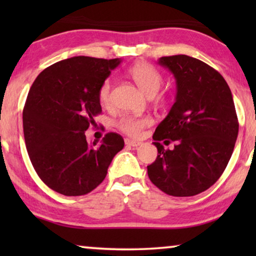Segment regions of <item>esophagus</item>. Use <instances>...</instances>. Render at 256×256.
I'll list each match as a JSON object with an SVG mask.
<instances>
[{
	"label": "esophagus",
	"mask_w": 256,
	"mask_h": 256,
	"mask_svg": "<svg viewBox=\"0 0 256 256\" xmlns=\"http://www.w3.org/2000/svg\"><path fill=\"white\" fill-rule=\"evenodd\" d=\"M124 143L127 146H138L141 144V142L135 141V140H129V138H126L124 140Z\"/></svg>",
	"instance_id": "1"
}]
</instances>
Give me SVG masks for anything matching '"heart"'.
Segmentation results:
<instances>
[{"instance_id": "b5f03b06", "label": "heart", "mask_w": 256, "mask_h": 256, "mask_svg": "<svg viewBox=\"0 0 256 256\" xmlns=\"http://www.w3.org/2000/svg\"><path fill=\"white\" fill-rule=\"evenodd\" d=\"M129 74L134 79L138 88L150 98L155 96L162 86V74L155 66L149 62H138L129 70ZM98 98L102 106H110L112 100V79L108 78L101 84L99 92H98ZM152 124V118L150 116H124L118 120V127L121 132H126L129 136H138L143 129Z\"/></svg>"}]
</instances>
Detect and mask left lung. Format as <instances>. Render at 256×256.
Returning a JSON list of instances; mask_svg holds the SVG:
<instances>
[{"label": "left lung", "mask_w": 256, "mask_h": 256, "mask_svg": "<svg viewBox=\"0 0 256 256\" xmlns=\"http://www.w3.org/2000/svg\"><path fill=\"white\" fill-rule=\"evenodd\" d=\"M176 79V101L154 132L158 155L148 168L154 185L174 197L211 188L232 156L239 122L232 93L218 71L185 54L160 58ZM175 142L172 150H164Z\"/></svg>", "instance_id": "8db88e82"}]
</instances>
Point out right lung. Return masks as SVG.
I'll return each mask as SVG.
<instances>
[{"instance_id": "1", "label": "right lung", "mask_w": 256, "mask_h": 256, "mask_svg": "<svg viewBox=\"0 0 256 256\" xmlns=\"http://www.w3.org/2000/svg\"><path fill=\"white\" fill-rule=\"evenodd\" d=\"M121 59L78 56L40 73L23 110L24 140L42 180L64 196H82L102 183L114 156L124 146L116 132L96 146L85 132L101 113L98 92Z\"/></svg>"}]
</instances>
